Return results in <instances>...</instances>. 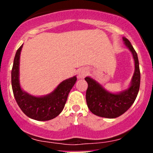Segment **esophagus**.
Returning a JSON list of instances; mask_svg holds the SVG:
<instances>
[{
	"mask_svg": "<svg viewBox=\"0 0 153 153\" xmlns=\"http://www.w3.org/2000/svg\"><path fill=\"white\" fill-rule=\"evenodd\" d=\"M88 72H89V70H88L87 69H80L79 72H78V77H79L80 78H85L86 75L88 74Z\"/></svg>",
	"mask_w": 153,
	"mask_h": 153,
	"instance_id": "1",
	"label": "esophagus"
}]
</instances>
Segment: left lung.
Returning a JSON list of instances; mask_svg holds the SVG:
<instances>
[{"mask_svg": "<svg viewBox=\"0 0 153 153\" xmlns=\"http://www.w3.org/2000/svg\"><path fill=\"white\" fill-rule=\"evenodd\" d=\"M123 40L132 52L135 61V72L130 87L120 94H112L106 92L89 77L85 78L88 84L86 92V104L89 110L98 116L115 118L123 115L132 105L139 91L141 73L138 55L129 40L126 38H123Z\"/></svg>", "mask_w": 153, "mask_h": 153, "instance_id": "8db88e82", "label": "left lung"}]
</instances>
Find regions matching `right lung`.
I'll list each match as a JSON object with an SVG mask.
<instances>
[{"label": "right lung", "instance_id": "add662e5", "mask_svg": "<svg viewBox=\"0 0 153 153\" xmlns=\"http://www.w3.org/2000/svg\"><path fill=\"white\" fill-rule=\"evenodd\" d=\"M23 45L18 48L12 69V87L14 97L22 112L29 118L37 121H49L58 116L64 109L67 97L76 77L61 82L50 95L34 97L23 92L19 84V60Z\"/></svg>", "mask_w": 153, "mask_h": 153}]
</instances>
